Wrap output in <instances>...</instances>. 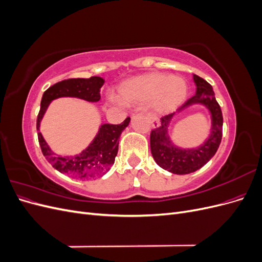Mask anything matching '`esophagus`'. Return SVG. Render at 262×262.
Masks as SVG:
<instances>
[{"instance_id": "esophagus-1", "label": "esophagus", "mask_w": 262, "mask_h": 262, "mask_svg": "<svg viewBox=\"0 0 262 262\" xmlns=\"http://www.w3.org/2000/svg\"><path fill=\"white\" fill-rule=\"evenodd\" d=\"M147 118H148L150 125H152L153 128H157V126H160V122H158V119L156 118L155 115H153V114H147Z\"/></svg>"}]
</instances>
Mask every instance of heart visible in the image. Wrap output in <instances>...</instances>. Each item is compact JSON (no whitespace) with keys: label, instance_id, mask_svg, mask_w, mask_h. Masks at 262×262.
Returning a JSON list of instances; mask_svg holds the SVG:
<instances>
[{"label":"heart","instance_id":"heart-1","mask_svg":"<svg viewBox=\"0 0 262 262\" xmlns=\"http://www.w3.org/2000/svg\"><path fill=\"white\" fill-rule=\"evenodd\" d=\"M188 86L180 77L160 72L133 76L118 87V100L128 106L148 104L154 112L164 114L175 110L185 101Z\"/></svg>","mask_w":262,"mask_h":262}]
</instances>
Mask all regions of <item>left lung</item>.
Here are the masks:
<instances>
[{"mask_svg":"<svg viewBox=\"0 0 262 262\" xmlns=\"http://www.w3.org/2000/svg\"><path fill=\"white\" fill-rule=\"evenodd\" d=\"M196 92L180 109L191 104H203L212 115L211 136L205 143L195 149H180L175 147L167 136V124L172 115L161 118V125L150 131V152L160 167L177 175H186L200 169L216 153L223 133V116L219 102L214 96L212 86L202 77L193 75Z\"/></svg>","mask_w":262,"mask_h":262,"instance_id":"1","label":"left lung"}]
</instances>
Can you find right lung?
<instances>
[{
    "instance_id": "1",
    "label": "right lung",
    "mask_w": 262,
    "mask_h": 262,
    "mask_svg": "<svg viewBox=\"0 0 262 262\" xmlns=\"http://www.w3.org/2000/svg\"><path fill=\"white\" fill-rule=\"evenodd\" d=\"M104 83V78L92 76L90 78H69L50 86L42 95L40 110L37 117V129L39 130L41 119L53 99L77 97L92 102L98 101ZM129 122L130 118L128 117L120 124H102L92 144L76 156L55 155L46 143L40 132H38L39 145L46 160L60 172L82 180L101 177L114 165L118 153L119 138Z\"/></svg>"
}]
</instances>
